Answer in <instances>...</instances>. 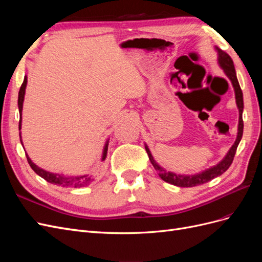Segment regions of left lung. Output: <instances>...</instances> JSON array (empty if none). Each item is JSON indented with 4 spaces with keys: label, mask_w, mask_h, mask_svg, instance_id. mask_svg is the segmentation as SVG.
<instances>
[{
    "label": "left lung",
    "mask_w": 262,
    "mask_h": 262,
    "mask_svg": "<svg viewBox=\"0 0 262 262\" xmlns=\"http://www.w3.org/2000/svg\"><path fill=\"white\" fill-rule=\"evenodd\" d=\"M217 52H219V63L221 68L224 70L225 74L227 75V77L231 80L233 87H234V91H235V97H236V104L237 107H238L239 110V122H238V133H237V139L235 141V143L233 144V146L231 147V149L228 150V153L226 154V156L224 157V160L220 162L217 165L214 166V167H211L210 169L205 170L203 172L200 173H196V175L193 176H182V175H176V173L173 172H169V171H166L164 168H162L160 165H158L155 160L153 158L152 154H150L148 147L145 145V149H146V153L148 155V158L150 163L154 166V168L156 169V171L158 172V175L160 177L166 181L168 182V184L171 185H175L178 187H194L198 185H202L204 182H208L210 180H212L213 178H215L217 176H221L222 173L225 172L229 166L232 165L233 160H234V156L236 153V149L237 146H238L239 142L242 140L243 137V130H244V121H243V109H244V100H243V92L241 90V86L238 83V80H237V76H236V72H235V68H234V63L232 58L229 57V55L222 51L221 49L216 48Z\"/></svg>",
    "instance_id": "obj_1"
}]
</instances>
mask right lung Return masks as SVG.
I'll list each match as a JSON object with an SVG mask.
<instances>
[{"instance_id": "add662e5", "label": "right lung", "mask_w": 262, "mask_h": 262, "mask_svg": "<svg viewBox=\"0 0 262 262\" xmlns=\"http://www.w3.org/2000/svg\"><path fill=\"white\" fill-rule=\"evenodd\" d=\"M26 85H27V77L25 76V78H24V82H23V84L20 86L19 93H18V109H19L18 129L19 130H20V126H21V110H23L24 96H25ZM19 138H20V133H19ZM20 142H21V140H20ZM21 145H23V142H21ZM107 150H108V141H107V143L105 145L104 153H102V158H101L102 161H105V158L107 156ZM26 157H27V162L30 165V167L33 168V170L37 173V175H39L41 178H43L45 180L50 182V184L62 186V187H71V186H73L74 188H77V187H84V186L90 185V182L92 180L91 177H89V175L75 176V177H66V176L59 175V173H52V172H49V171H46V170L41 169L40 167H38L37 165H35L33 162H31V160L28 157L27 154H26Z\"/></svg>"}]
</instances>
